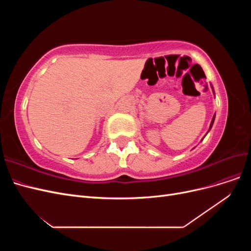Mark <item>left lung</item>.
<instances>
[{
  "label": "left lung",
  "mask_w": 251,
  "mask_h": 251,
  "mask_svg": "<svg viewBox=\"0 0 251 251\" xmlns=\"http://www.w3.org/2000/svg\"><path fill=\"white\" fill-rule=\"evenodd\" d=\"M210 87H211V90H212V93H214V95H215V91H214V87H212V85H210ZM215 118H216V114H215V115H214V117H212V119H211V123H210V126H209V128H208V131H207V133L210 131V128H211V126H212V125H214V121H215ZM207 133H206V135H207ZM206 135H205V136H206ZM205 136H204V137H205ZM204 137L202 138V140L204 139ZM201 140V141H202Z\"/></svg>",
  "instance_id": "8db88e82"
}]
</instances>
